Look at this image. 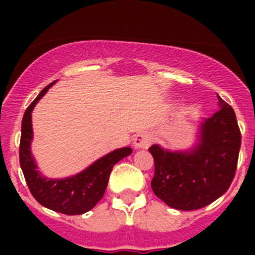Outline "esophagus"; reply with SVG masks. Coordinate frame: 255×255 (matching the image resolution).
I'll return each mask as SVG.
<instances>
[{"instance_id":"1","label":"esophagus","mask_w":255,"mask_h":255,"mask_svg":"<svg viewBox=\"0 0 255 255\" xmlns=\"http://www.w3.org/2000/svg\"><path fill=\"white\" fill-rule=\"evenodd\" d=\"M152 135L149 132H139L133 137V145L135 148H148L152 143Z\"/></svg>"}]
</instances>
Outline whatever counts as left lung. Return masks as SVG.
Returning <instances> with one entry per match:
<instances>
[{
  "mask_svg": "<svg viewBox=\"0 0 255 255\" xmlns=\"http://www.w3.org/2000/svg\"><path fill=\"white\" fill-rule=\"evenodd\" d=\"M218 98L216 114L204 119L197 143L186 151H170L153 144V193L178 210L201 209L229 189L237 169L241 132L233 108Z\"/></svg>",
  "mask_w": 255,
  "mask_h": 255,
  "instance_id": "1",
  "label": "left lung"
}]
</instances>
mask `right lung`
I'll use <instances>...</instances> for the list:
<instances>
[{
  "label": "right lung",
  "mask_w": 255,
  "mask_h": 255,
  "mask_svg": "<svg viewBox=\"0 0 255 255\" xmlns=\"http://www.w3.org/2000/svg\"><path fill=\"white\" fill-rule=\"evenodd\" d=\"M55 82L46 86L25 111L19 143V164L30 192L42 206L58 213L75 216L91 210L102 200L112 168L118 161L131 155L132 148H118L70 177L49 178L43 176L41 170H38V165L31 153V112L38 100L49 91Z\"/></svg>",
  "instance_id": "obj_1"
}]
</instances>
